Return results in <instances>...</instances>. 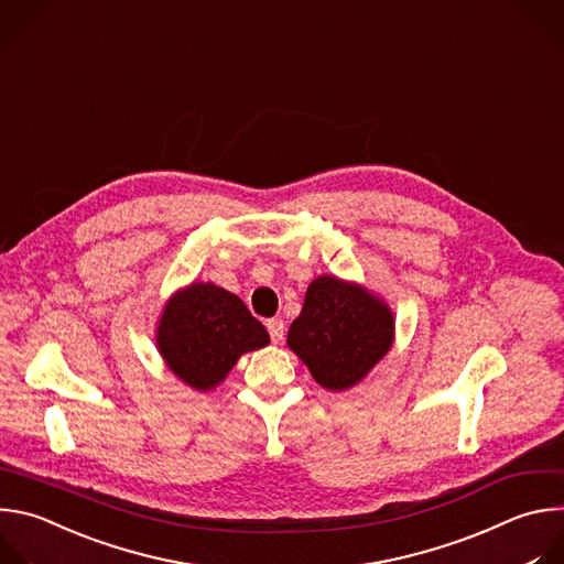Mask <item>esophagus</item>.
<instances>
[{
  "label": "esophagus",
  "mask_w": 564,
  "mask_h": 564,
  "mask_svg": "<svg viewBox=\"0 0 564 564\" xmlns=\"http://www.w3.org/2000/svg\"><path fill=\"white\" fill-rule=\"evenodd\" d=\"M267 328H269V333H271V340H273L275 345H280V343L284 340V333H286L284 319L273 317V319H269V322H267Z\"/></svg>",
  "instance_id": "obj_1"
}]
</instances>
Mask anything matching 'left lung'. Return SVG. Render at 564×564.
I'll return each instance as SVG.
<instances>
[{
    "label": "left lung",
    "mask_w": 564,
    "mask_h": 564,
    "mask_svg": "<svg viewBox=\"0 0 564 564\" xmlns=\"http://www.w3.org/2000/svg\"><path fill=\"white\" fill-rule=\"evenodd\" d=\"M395 317L367 286L335 275L315 278L286 345L326 391L358 387L391 351Z\"/></svg>",
    "instance_id": "obj_1"
}]
</instances>
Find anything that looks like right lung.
Segmentation results:
<instances>
[{
    "instance_id": "obj_1",
    "label": "right lung",
    "mask_w": 564,
    "mask_h": 564,
    "mask_svg": "<svg viewBox=\"0 0 564 564\" xmlns=\"http://www.w3.org/2000/svg\"><path fill=\"white\" fill-rule=\"evenodd\" d=\"M271 337L247 304L213 282H191L162 306L155 347L177 380L195 391L219 387L238 360Z\"/></svg>"
}]
</instances>
